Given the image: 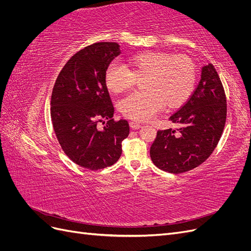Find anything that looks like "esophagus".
<instances>
[{"instance_id": "obj_1", "label": "esophagus", "mask_w": 251, "mask_h": 251, "mask_svg": "<svg viewBox=\"0 0 251 251\" xmlns=\"http://www.w3.org/2000/svg\"><path fill=\"white\" fill-rule=\"evenodd\" d=\"M130 126L131 128H133V130H138V128L141 127V125L135 123V121H130Z\"/></svg>"}]
</instances>
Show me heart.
<instances>
[{"label": "heart", "mask_w": 251, "mask_h": 251, "mask_svg": "<svg viewBox=\"0 0 251 251\" xmlns=\"http://www.w3.org/2000/svg\"><path fill=\"white\" fill-rule=\"evenodd\" d=\"M132 71L118 62H112L105 70L104 82L114 93L131 89L143 82L146 91H136L119 101L123 115L138 121H147L163 105L170 109L183 104L195 90L197 69L185 55L169 52L149 51L130 59Z\"/></svg>", "instance_id": "heart-1"}]
</instances>
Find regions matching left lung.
Here are the masks:
<instances>
[{"mask_svg":"<svg viewBox=\"0 0 251 251\" xmlns=\"http://www.w3.org/2000/svg\"><path fill=\"white\" fill-rule=\"evenodd\" d=\"M227 104L215 67L202 68L201 79L189 100L170 117L179 126L157 132L150 150L153 163L164 172L181 174L203 163L221 138Z\"/></svg>","mask_w":251,"mask_h":251,"instance_id":"obj_1","label":"left lung"}]
</instances>
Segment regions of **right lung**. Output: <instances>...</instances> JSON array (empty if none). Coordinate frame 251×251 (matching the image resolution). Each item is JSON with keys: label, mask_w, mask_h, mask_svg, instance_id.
I'll use <instances>...</instances> for the list:
<instances>
[{"label": "right lung", "mask_w": 251, "mask_h": 251, "mask_svg": "<svg viewBox=\"0 0 251 251\" xmlns=\"http://www.w3.org/2000/svg\"><path fill=\"white\" fill-rule=\"evenodd\" d=\"M120 54L117 43L87 46L68 60L59 72L51 95V120L65 154L82 168L101 170L118 161L121 142L130 133L125 119L115 121L104 73ZM107 124L100 130L97 124Z\"/></svg>", "instance_id": "1"}]
</instances>
